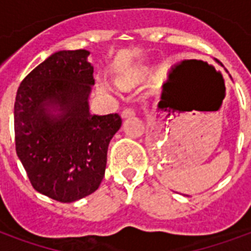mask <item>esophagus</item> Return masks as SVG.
Instances as JSON below:
<instances>
[{
    "label": "esophagus",
    "mask_w": 251,
    "mask_h": 251,
    "mask_svg": "<svg viewBox=\"0 0 251 251\" xmlns=\"http://www.w3.org/2000/svg\"><path fill=\"white\" fill-rule=\"evenodd\" d=\"M135 113H137L135 108H131V106H129V108H125V109L122 110V117L124 118L130 117V116H134Z\"/></svg>",
    "instance_id": "1"
}]
</instances>
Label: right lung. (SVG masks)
I'll return each mask as SVG.
<instances>
[{
    "mask_svg": "<svg viewBox=\"0 0 251 251\" xmlns=\"http://www.w3.org/2000/svg\"><path fill=\"white\" fill-rule=\"evenodd\" d=\"M88 54L78 49L48 57L22 80L14 105L15 150L31 185L62 203L98 190L108 146L122 124L117 113H90L95 79Z\"/></svg>",
    "mask_w": 251,
    "mask_h": 251,
    "instance_id": "obj_1",
    "label": "right lung"
}]
</instances>
